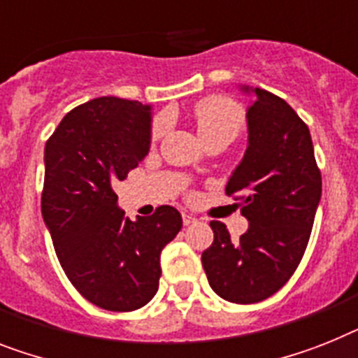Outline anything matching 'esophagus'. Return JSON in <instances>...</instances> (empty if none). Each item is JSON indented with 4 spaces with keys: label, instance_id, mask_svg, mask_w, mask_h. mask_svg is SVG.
I'll return each mask as SVG.
<instances>
[{
    "label": "esophagus",
    "instance_id": "1",
    "mask_svg": "<svg viewBox=\"0 0 358 358\" xmlns=\"http://www.w3.org/2000/svg\"><path fill=\"white\" fill-rule=\"evenodd\" d=\"M194 221H196V217H194V215L182 214V223H185V225H190V223H194Z\"/></svg>",
    "mask_w": 358,
    "mask_h": 358
}]
</instances>
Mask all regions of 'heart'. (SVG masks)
Returning a JSON list of instances; mask_svg holds the SVG:
<instances>
[{"instance_id":"heart-1","label":"heart","mask_w":358,"mask_h":358,"mask_svg":"<svg viewBox=\"0 0 358 358\" xmlns=\"http://www.w3.org/2000/svg\"><path fill=\"white\" fill-rule=\"evenodd\" d=\"M194 120L203 141H208L217 135L236 137L239 129L243 128V111L232 100L223 99V96H208L194 106ZM166 129L168 119L159 117L152 126L153 143L159 141L166 133Z\"/></svg>"}]
</instances>
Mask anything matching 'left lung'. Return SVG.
I'll return each instance as SVG.
<instances>
[{"label":"left lung","mask_w":358,"mask_h":358,"mask_svg":"<svg viewBox=\"0 0 358 358\" xmlns=\"http://www.w3.org/2000/svg\"><path fill=\"white\" fill-rule=\"evenodd\" d=\"M254 94L247 109L249 144L227 182L249 220V230L230 239L225 223L210 221L214 243L201 262L215 294L234 303L273 296L302 262L322 196L311 133L296 111L276 94Z\"/></svg>","instance_id":"left-lung-1"}]
</instances>
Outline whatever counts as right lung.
<instances>
[{"instance_id": "1", "label": "right lung", "mask_w": 358, "mask_h": 358, "mask_svg": "<svg viewBox=\"0 0 358 358\" xmlns=\"http://www.w3.org/2000/svg\"><path fill=\"white\" fill-rule=\"evenodd\" d=\"M152 108L100 96L71 109L45 144L41 215L76 291L108 311H135L159 289L161 250L181 230V214L159 206L131 221L111 185L150 150Z\"/></svg>"}]
</instances>
